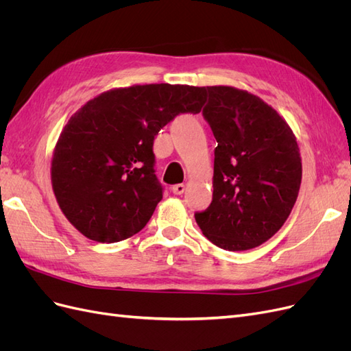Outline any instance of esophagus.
Returning a JSON list of instances; mask_svg holds the SVG:
<instances>
[{
	"label": "esophagus",
	"instance_id": "esophagus-1",
	"mask_svg": "<svg viewBox=\"0 0 351 351\" xmlns=\"http://www.w3.org/2000/svg\"><path fill=\"white\" fill-rule=\"evenodd\" d=\"M171 190H173V193H174V195H183V193H184V190H186V186H184L183 183H180V184L173 186V187H171Z\"/></svg>",
	"mask_w": 351,
	"mask_h": 351
}]
</instances>
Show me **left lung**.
<instances>
[{
	"label": "left lung",
	"instance_id": "left-lung-1",
	"mask_svg": "<svg viewBox=\"0 0 351 351\" xmlns=\"http://www.w3.org/2000/svg\"><path fill=\"white\" fill-rule=\"evenodd\" d=\"M206 90L202 114L218 142L214 195L195 219L215 246L249 250L289 218L302 183L300 151L290 125L256 95L231 86Z\"/></svg>",
	"mask_w": 351,
	"mask_h": 351
}]
</instances>
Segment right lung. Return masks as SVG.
Masks as SVG:
<instances>
[{
	"label": "right lung",
	"instance_id": "right-lung-1",
	"mask_svg": "<svg viewBox=\"0 0 351 351\" xmlns=\"http://www.w3.org/2000/svg\"><path fill=\"white\" fill-rule=\"evenodd\" d=\"M205 88L136 84L90 99L62 129L51 182L62 214L84 237L115 243L134 236L162 199L154 139L178 114H197Z\"/></svg>",
	"mask_w": 351,
	"mask_h": 351
}]
</instances>
